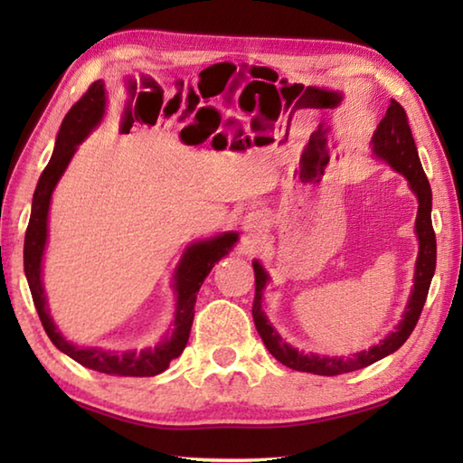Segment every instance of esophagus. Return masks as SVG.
<instances>
[{"instance_id":"obj_1","label":"esophagus","mask_w":463,"mask_h":463,"mask_svg":"<svg viewBox=\"0 0 463 463\" xmlns=\"http://www.w3.org/2000/svg\"><path fill=\"white\" fill-rule=\"evenodd\" d=\"M267 216L260 211H250L242 219V231L247 234L249 241H260L264 239V232H267Z\"/></svg>"}]
</instances>
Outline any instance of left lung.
<instances>
[{
  "label": "left lung",
  "mask_w": 463,
  "mask_h": 463,
  "mask_svg": "<svg viewBox=\"0 0 463 463\" xmlns=\"http://www.w3.org/2000/svg\"><path fill=\"white\" fill-rule=\"evenodd\" d=\"M372 153L376 159L386 161L396 173L404 175L410 184V191L418 199V214H416V237H418V259L414 270V287H411L408 304L402 314V320L396 324L388 336H383L378 344H373L368 350L350 354L348 358L344 356H320V354H304L297 348H292L288 342H284L280 334L274 330L269 322L267 314L262 310V297L264 288L270 282L269 272L264 270L259 260H252L254 269V304H252V318L257 326L264 346L284 366L298 372L317 373V376H338L354 370H362L370 364L390 356L404 344L411 330L416 328L418 318L424 308L431 279L436 270V234L431 226V189L428 176L421 169L418 149L411 137V129L408 125V117L404 107L392 99L386 115L380 121L378 129L372 135Z\"/></svg>",
  "instance_id": "1"
}]
</instances>
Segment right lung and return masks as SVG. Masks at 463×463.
<instances>
[{"mask_svg": "<svg viewBox=\"0 0 463 463\" xmlns=\"http://www.w3.org/2000/svg\"><path fill=\"white\" fill-rule=\"evenodd\" d=\"M105 109V83L95 81L90 87V91H87L65 115L61 129L57 133L52 159H49L42 176H39L33 193L32 216H29L24 242V270L29 290H32L39 320H42L49 340L55 344L57 350H61L69 358L80 362L85 368L109 373V376H156V373L169 368L171 360L179 358L183 354L186 342H189V334L194 318L196 292L203 287L204 279L209 277L214 264L222 257H226V254L232 250L234 244H237L239 232L229 231L214 234L211 239L194 241L184 249L173 274V290L176 294V302L173 322L169 324L171 328L161 338V342L155 344V346L143 350L113 352L103 348H83L77 346L71 340H67L61 330L55 326L52 314H49V304L43 288V254L47 247L49 204H52V194L59 179L63 176L67 165L71 163L77 146L91 135L97 125H101ZM209 135L211 133H196L186 125L179 137L186 145H201L209 139Z\"/></svg>", "mask_w": 463, "mask_h": 463, "instance_id": "add662e5", "label": "right lung"}]
</instances>
